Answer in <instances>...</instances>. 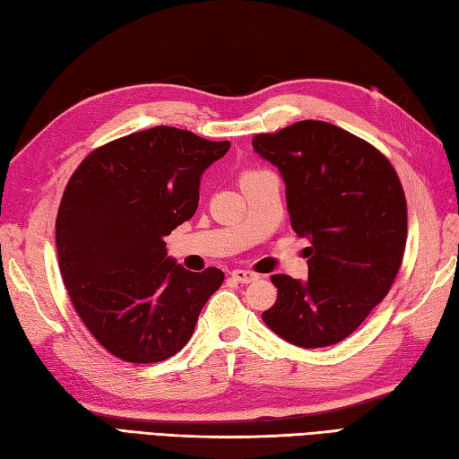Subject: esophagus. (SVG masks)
<instances>
[{"mask_svg": "<svg viewBox=\"0 0 459 459\" xmlns=\"http://www.w3.org/2000/svg\"><path fill=\"white\" fill-rule=\"evenodd\" d=\"M231 279L241 282V284H247V282L257 281L259 274L257 273H251V271H246V269H233L231 271Z\"/></svg>", "mask_w": 459, "mask_h": 459, "instance_id": "34e87169", "label": "esophagus"}]
</instances>
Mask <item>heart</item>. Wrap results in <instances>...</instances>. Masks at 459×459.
<instances>
[{"mask_svg":"<svg viewBox=\"0 0 459 459\" xmlns=\"http://www.w3.org/2000/svg\"><path fill=\"white\" fill-rule=\"evenodd\" d=\"M251 172H255V170H249V172H246V175H251ZM246 175H243V177H246Z\"/></svg>","mask_w":459,"mask_h":459,"instance_id":"b5f03b06","label":"heart"}]
</instances>
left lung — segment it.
Listing matches in <instances>:
<instances>
[{
    "label": "left lung",
    "instance_id": "8db88e82",
    "mask_svg": "<svg viewBox=\"0 0 459 459\" xmlns=\"http://www.w3.org/2000/svg\"><path fill=\"white\" fill-rule=\"evenodd\" d=\"M281 170L290 226L307 247L308 281L273 274L269 328L299 348L348 338L393 287L406 246V198L381 151L325 121L304 119L253 137Z\"/></svg>",
    "mask_w": 459,
    "mask_h": 459
}]
</instances>
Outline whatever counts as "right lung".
<instances>
[{"label": "right lung", "mask_w": 459, "mask_h": 459, "mask_svg": "<svg viewBox=\"0 0 459 459\" xmlns=\"http://www.w3.org/2000/svg\"><path fill=\"white\" fill-rule=\"evenodd\" d=\"M230 141L157 126L91 151L70 177L56 216L68 297L90 333L129 363L185 348L204 304L223 282L167 257L165 236L195 216L200 177Z\"/></svg>", "instance_id": "add662e5"}]
</instances>
